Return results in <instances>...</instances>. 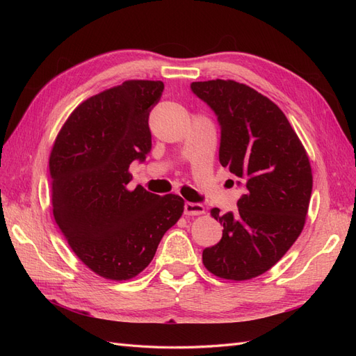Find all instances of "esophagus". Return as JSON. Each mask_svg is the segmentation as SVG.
I'll return each mask as SVG.
<instances>
[{
  "instance_id": "1",
  "label": "esophagus",
  "mask_w": 356,
  "mask_h": 356,
  "mask_svg": "<svg viewBox=\"0 0 356 356\" xmlns=\"http://www.w3.org/2000/svg\"><path fill=\"white\" fill-rule=\"evenodd\" d=\"M184 213L188 215V217H195V215H203L204 213V207L200 203H193V202H186L184 204Z\"/></svg>"
}]
</instances>
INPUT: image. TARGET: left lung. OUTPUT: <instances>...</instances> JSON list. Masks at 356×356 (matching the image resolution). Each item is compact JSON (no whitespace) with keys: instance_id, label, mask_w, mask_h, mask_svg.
Listing matches in <instances>:
<instances>
[{"instance_id":"obj_1","label":"left lung","mask_w":356,"mask_h":356,"mask_svg":"<svg viewBox=\"0 0 356 356\" xmlns=\"http://www.w3.org/2000/svg\"><path fill=\"white\" fill-rule=\"evenodd\" d=\"M191 90L217 114L220 163L245 187L238 211H211L222 238L202 260L215 276L248 281L272 268L303 230L310 161L282 110L250 86L217 79L191 83Z\"/></svg>"}]
</instances>
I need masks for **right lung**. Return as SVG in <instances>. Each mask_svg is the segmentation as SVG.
I'll return each instance as SVG.
<instances>
[{"instance_id": "obj_1", "label": "right lung", "mask_w": 356, "mask_h": 356, "mask_svg": "<svg viewBox=\"0 0 356 356\" xmlns=\"http://www.w3.org/2000/svg\"><path fill=\"white\" fill-rule=\"evenodd\" d=\"M165 84L127 80L81 102L53 144V217L92 272L127 281L152 263L163 234L184 212L177 195L129 190L134 160L152 149L148 115Z\"/></svg>"}]
</instances>
